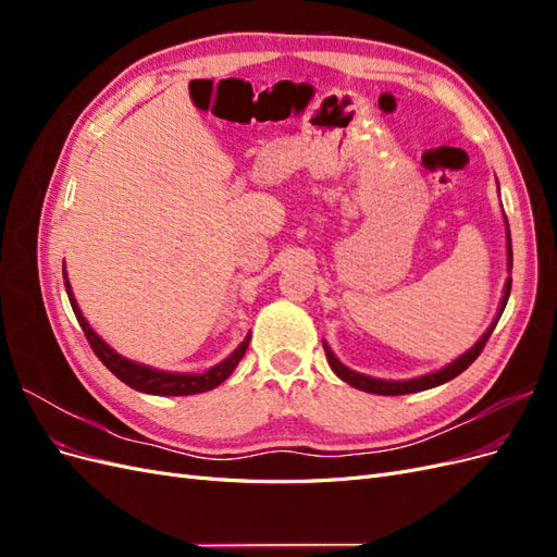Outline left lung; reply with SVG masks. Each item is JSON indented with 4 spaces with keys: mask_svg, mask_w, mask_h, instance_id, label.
Listing matches in <instances>:
<instances>
[{
    "mask_svg": "<svg viewBox=\"0 0 557 557\" xmlns=\"http://www.w3.org/2000/svg\"><path fill=\"white\" fill-rule=\"evenodd\" d=\"M497 190H499V185H497ZM504 227H507V267H509V272H511V267H513V252H511V232H509L507 215H504ZM509 293H511V276L507 278V283H504V295H502V299H499V309H497V313H495V320L491 323V327H487V330L481 334V339H479L474 346H471L469 350H465L460 358H455V360L448 362L446 367L436 369V372H430V374H423V376H416V379H404V381H387V379L367 376V374L356 372V369L346 367L339 358L334 356V350L327 346V342H323L327 362H330V367H332V372H334L336 376H339L342 381H346V383L352 385V387H358V391L372 393V395H409V393L430 391V387L448 383L450 379L462 374L465 369L481 356V350H483L485 342L491 339V334H493V330H495V325H497V320H499L504 307H507Z\"/></svg>",
    "mask_w": 557,
    "mask_h": 557,
    "instance_id": "1",
    "label": "left lung"
}]
</instances>
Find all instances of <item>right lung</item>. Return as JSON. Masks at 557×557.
<instances>
[{
    "label": "right lung",
    "mask_w": 557,
    "mask_h": 557,
    "mask_svg": "<svg viewBox=\"0 0 557 557\" xmlns=\"http://www.w3.org/2000/svg\"><path fill=\"white\" fill-rule=\"evenodd\" d=\"M62 276H64V288H66V297H70V305L76 313V320L78 325L83 330V334H86V339L90 342L95 356L102 360V364L109 369V372L113 376L121 379L125 385L134 387V391L139 393H146V395H160V397H181V395H197V393H207V391H213V387L221 385L234 369H237V364L242 362L244 352L248 348V342H250V332L246 334V339L234 348V352H230V356L223 360L213 364L211 369H207V372L201 374H185V372H164V369H156V367H148L144 362H134L125 356H121V352L113 350L102 336H99L92 325L86 320V315H83V311L78 309V301L74 297V290L70 285V278H66V269H62Z\"/></svg>",
    "instance_id": "add662e5"
}]
</instances>
